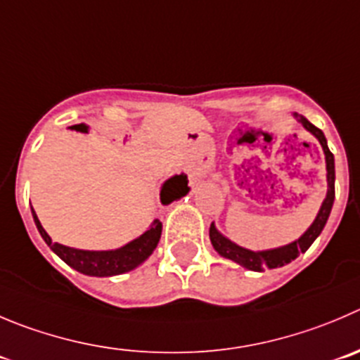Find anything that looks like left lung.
I'll return each instance as SVG.
<instances>
[{
	"mask_svg": "<svg viewBox=\"0 0 360 360\" xmlns=\"http://www.w3.org/2000/svg\"><path fill=\"white\" fill-rule=\"evenodd\" d=\"M297 118H299V122L306 127L311 134L316 136L321 148H323L325 162H327V198H325L323 203H321V208L320 212H318L316 219H314L313 224L307 228L306 233H304L299 240L292 242V244L285 245V248L270 249V251H249V249H244L240 248V245L233 244L231 240H228L224 235L219 233L214 224L210 226V240L215 251L221 256H224V258L233 259L238 265L245 266V269L249 270H255V272H263L265 269H277V266H283L286 265V263L292 262V259H295L300 252H306L307 249L311 248V244L316 240L318 235L321 233V229H323L325 222H327L328 215H330L332 203H334V180H336V171H334V155H332V152L328 150L327 139H325L323 132H321L318 127H314L309 120H306L304 116H297Z\"/></svg>",
	"mask_w": 360,
	"mask_h": 360,
	"instance_id": "obj_1",
	"label": "left lung"
}]
</instances>
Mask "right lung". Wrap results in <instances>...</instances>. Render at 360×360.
Segmentation results:
<instances>
[{
    "mask_svg": "<svg viewBox=\"0 0 360 360\" xmlns=\"http://www.w3.org/2000/svg\"><path fill=\"white\" fill-rule=\"evenodd\" d=\"M189 180H187L186 174H174L173 178H169L166 184L162 186L160 191V201L162 205L171 203V201L178 200V198L186 196L189 193V187H187ZM33 219H35V224L39 228L40 235L46 240V244L63 259L67 265H70L72 269H75L77 272L86 274V276H97V277H108V276H118V274L129 272V270L136 269L139 263L145 262L150 255L153 252V249L159 244L160 233H162V222L159 219L153 221V224L150 226V229H146L145 233L141 235L136 240L129 242L123 248L115 249V251H83V249H74L67 248V245H61L58 242L51 240L49 235L46 233V229L40 224L39 217L33 212Z\"/></svg>",
    "mask_w": 360,
    "mask_h": 360,
    "instance_id": "add662e5",
    "label": "right lung"
}]
</instances>
